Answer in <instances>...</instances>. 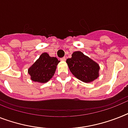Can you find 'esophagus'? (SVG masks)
Returning <instances> with one entry per match:
<instances>
[{"label":"esophagus","instance_id":"34e87169","mask_svg":"<svg viewBox=\"0 0 128 128\" xmlns=\"http://www.w3.org/2000/svg\"><path fill=\"white\" fill-rule=\"evenodd\" d=\"M60 60H62V61H65V60H66V57H62V58H61Z\"/></svg>","mask_w":128,"mask_h":128}]
</instances>
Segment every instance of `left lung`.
I'll return each instance as SVG.
<instances>
[{"instance_id": "left-lung-1", "label": "left lung", "mask_w": 128, "mask_h": 128, "mask_svg": "<svg viewBox=\"0 0 128 128\" xmlns=\"http://www.w3.org/2000/svg\"><path fill=\"white\" fill-rule=\"evenodd\" d=\"M66 63L73 75L83 82H92L98 77L99 65L82 52H74Z\"/></svg>"}]
</instances>
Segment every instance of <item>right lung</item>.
I'll use <instances>...</instances> for the list:
<instances>
[{"mask_svg": "<svg viewBox=\"0 0 128 128\" xmlns=\"http://www.w3.org/2000/svg\"><path fill=\"white\" fill-rule=\"evenodd\" d=\"M59 62L56 57H51L46 52L42 53L28 69L31 79L35 82L42 83L48 82L54 75Z\"/></svg>", "mask_w": 128, "mask_h": 128, "instance_id": "obj_1", "label": "right lung"}]
</instances>
